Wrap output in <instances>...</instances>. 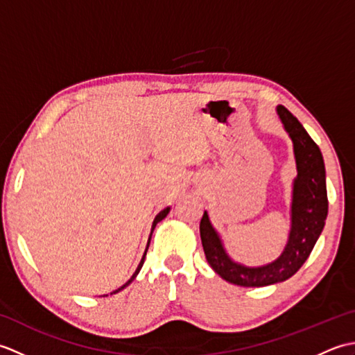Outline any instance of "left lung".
<instances>
[{
  "mask_svg": "<svg viewBox=\"0 0 355 355\" xmlns=\"http://www.w3.org/2000/svg\"><path fill=\"white\" fill-rule=\"evenodd\" d=\"M276 111L293 141L297 169L293 180L290 233L282 253L266 266L247 267L230 258L206 210L200 223L201 243L209 266L224 281L241 286H266L291 277L310 256L328 215L327 173L319 146L288 110L277 105Z\"/></svg>",
  "mask_w": 355,
  "mask_h": 355,
  "instance_id": "8db88e82",
  "label": "left lung"
}]
</instances>
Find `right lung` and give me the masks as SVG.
Wrapping results in <instances>:
<instances>
[{"mask_svg":"<svg viewBox=\"0 0 355 355\" xmlns=\"http://www.w3.org/2000/svg\"><path fill=\"white\" fill-rule=\"evenodd\" d=\"M169 210H171V207H166V209H163L162 210V212L160 214H157V216L154 218V221H153V227H150V235H149V239H148V244H146V248H145V253H143V256H141V261H140V263H139V267H137V270H135L134 271V275L131 276V279H130V281H128L126 284H123L122 286H120V288H117L116 291H112L111 294H116V293H119V291H122L123 288H126V286L128 285H130L132 281H134V279H135V276H137L139 275V271L141 270V267H143V262H145V258H146V252H148V247H149V243H150V236H153V232H154V229H155V225L158 224V223H160L162 220H164V218H166V215H168L169 214Z\"/></svg>","mask_w":355,"mask_h":355,"instance_id":"1","label":"right lung"}]
</instances>
